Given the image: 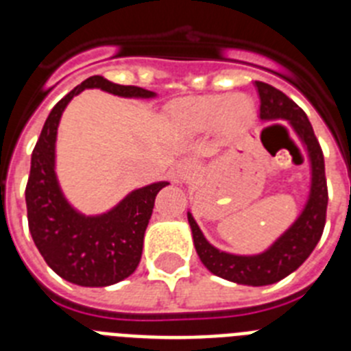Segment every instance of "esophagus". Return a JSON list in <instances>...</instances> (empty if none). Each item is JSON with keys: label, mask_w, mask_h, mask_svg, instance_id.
Instances as JSON below:
<instances>
[{"label": "esophagus", "mask_w": 351, "mask_h": 351, "mask_svg": "<svg viewBox=\"0 0 351 351\" xmlns=\"http://www.w3.org/2000/svg\"><path fill=\"white\" fill-rule=\"evenodd\" d=\"M197 161L193 158H182V160L178 161V165H176V173H178V179L181 182L190 181L193 178L195 173H197Z\"/></svg>", "instance_id": "esophagus-1"}]
</instances>
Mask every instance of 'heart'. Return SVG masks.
Listing matches in <instances>:
<instances>
[{
	"instance_id": "heart-1",
	"label": "heart",
	"mask_w": 351,
	"mask_h": 351,
	"mask_svg": "<svg viewBox=\"0 0 351 351\" xmlns=\"http://www.w3.org/2000/svg\"><path fill=\"white\" fill-rule=\"evenodd\" d=\"M173 121L190 133L216 128L225 137H241L255 123V104L244 93L195 96L173 108Z\"/></svg>"
}]
</instances>
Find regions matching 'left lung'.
Returning <instances> with one entry per match:
<instances>
[{
	"label": "left lung",
	"instance_id": "obj_1",
	"mask_svg": "<svg viewBox=\"0 0 351 351\" xmlns=\"http://www.w3.org/2000/svg\"><path fill=\"white\" fill-rule=\"evenodd\" d=\"M255 88L260 98L262 123L287 121L304 147V160L308 161L309 167V190L306 202L287 230L281 232L265 250L253 255H237L213 246L195 221L191 210H188V223L197 255L207 271L232 283L265 287L278 283L297 271L311 255L324 232L328 198L324 154L306 112L285 93L269 84L256 80Z\"/></svg>",
	"mask_w": 351,
	"mask_h": 351
}]
</instances>
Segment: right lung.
Returning a JSON list of instances; mask_svg holds the SVG:
<instances>
[{
	"mask_svg": "<svg viewBox=\"0 0 351 351\" xmlns=\"http://www.w3.org/2000/svg\"><path fill=\"white\" fill-rule=\"evenodd\" d=\"M84 89H101L137 100L158 96L137 86H121L93 75L58 101L31 154L26 186L27 223L40 255L56 274L79 287H110L137 269L154 198L170 182L156 181L137 188L100 214H84L71 206L56 173V138L64 108Z\"/></svg>",
	"mask_w": 351,
	"mask_h": 351,
	"instance_id": "obj_1",
	"label": "right lung"
}]
</instances>
